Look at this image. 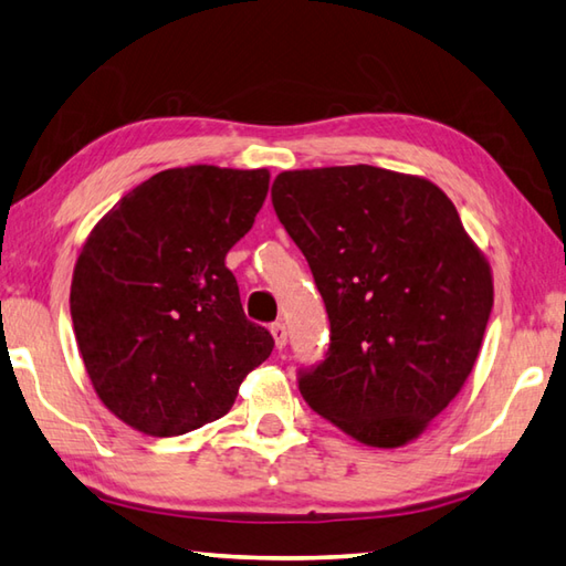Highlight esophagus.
<instances>
[{"instance_id":"1","label":"esophagus","mask_w":566,"mask_h":566,"mask_svg":"<svg viewBox=\"0 0 566 566\" xmlns=\"http://www.w3.org/2000/svg\"><path fill=\"white\" fill-rule=\"evenodd\" d=\"M272 338H274V346L276 348H284L286 346V328L282 321H276V324H272Z\"/></svg>"}]
</instances>
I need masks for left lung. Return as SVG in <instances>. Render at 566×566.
Returning a JSON list of instances; mask_svg holds the SVG:
<instances>
[{"instance_id":"8db88e82","label":"left lung","mask_w":566,"mask_h":566,"mask_svg":"<svg viewBox=\"0 0 566 566\" xmlns=\"http://www.w3.org/2000/svg\"><path fill=\"white\" fill-rule=\"evenodd\" d=\"M272 203L331 321L328 356L298 378L302 397L360 444H409L479 358L489 260L422 176L368 164L282 171Z\"/></svg>"}]
</instances>
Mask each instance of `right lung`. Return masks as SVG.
<instances>
[{"label":"right lung","mask_w":566,"mask_h":566,"mask_svg":"<svg viewBox=\"0 0 566 566\" xmlns=\"http://www.w3.org/2000/svg\"><path fill=\"white\" fill-rule=\"evenodd\" d=\"M268 188V169L159 171L97 220L77 254V350L99 402L142 434L216 422L270 358V331L242 314L226 268Z\"/></svg>","instance_id":"1"}]
</instances>
